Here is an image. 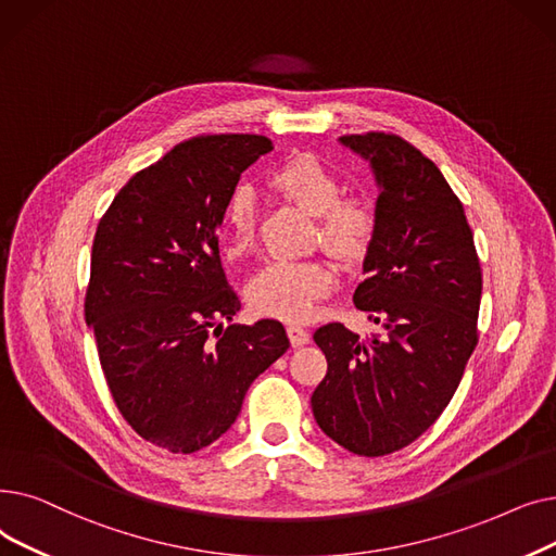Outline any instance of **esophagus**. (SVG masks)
Wrapping results in <instances>:
<instances>
[{
  "mask_svg": "<svg viewBox=\"0 0 556 556\" xmlns=\"http://www.w3.org/2000/svg\"><path fill=\"white\" fill-rule=\"evenodd\" d=\"M287 334H289V341H292L294 349H301V346H305V343L309 341V332L303 326H299V324H289L287 326Z\"/></svg>",
  "mask_w": 556,
  "mask_h": 556,
  "instance_id": "esophagus-1",
  "label": "esophagus"
}]
</instances>
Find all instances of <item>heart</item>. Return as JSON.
<instances>
[{"mask_svg": "<svg viewBox=\"0 0 556 556\" xmlns=\"http://www.w3.org/2000/svg\"><path fill=\"white\" fill-rule=\"evenodd\" d=\"M271 190L285 201L314 215V240L346 264L362 262L371 251L376 237L374 205L364 197H341L339 176L312 153L287 161L269 176ZM257 201L251 188L242 185L228 201L224 213L226 253L242 257L255 242ZM334 271L328 260L271 262L253 274L247 285V301L260 316L280 321H307L316 303L330 294Z\"/></svg>", "mask_w": 556, "mask_h": 556, "instance_id": "obj_1", "label": "heart"}]
</instances>
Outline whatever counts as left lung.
Instances as JSON below:
<instances>
[{
	"label": "left lung",
	"mask_w": 556,
	"mask_h": 556,
	"mask_svg": "<svg viewBox=\"0 0 556 556\" xmlns=\"http://www.w3.org/2000/svg\"><path fill=\"white\" fill-rule=\"evenodd\" d=\"M339 142L368 161L380 190L353 303L384 332H314L328 374L312 412L341 447L382 457L416 441L455 395L478 346L482 269L464 205L430 157L391 134Z\"/></svg>",
	"instance_id": "left-lung-1"
}]
</instances>
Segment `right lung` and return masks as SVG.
Segmentation results:
<instances>
[{"label": "right lung", "mask_w": 556, "mask_h": 556, "mask_svg": "<svg viewBox=\"0 0 556 556\" xmlns=\"http://www.w3.org/2000/svg\"><path fill=\"white\" fill-rule=\"evenodd\" d=\"M271 149L264 136L180 142L130 178L97 226L86 324L105 382L128 426L176 455L228 432L251 382L289 349L280 321L222 326L242 305L217 228L242 172Z\"/></svg>", "instance_id": "1"}]
</instances>
